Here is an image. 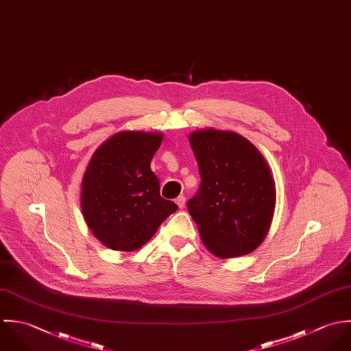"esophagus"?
I'll list each match as a JSON object with an SVG mask.
<instances>
[{"instance_id": "1", "label": "esophagus", "mask_w": 351, "mask_h": 351, "mask_svg": "<svg viewBox=\"0 0 351 351\" xmlns=\"http://www.w3.org/2000/svg\"><path fill=\"white\" fill-rule=\"evenodd\" d=\"M176 204H178V206L180 208V209H183L184 208V204H186V198L183 197V195H180V197H178L176 198V201H175Z\"/></svg>"}]
</instances>
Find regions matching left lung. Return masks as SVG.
<instances>
[{"mask_svg":"<svg viewBox=\"0 0 351 351\" xmlns=\"http://www.w3.org/2000/svg\"><path fill=\"white\" fill-rule=\"evenodd\" d=\"M189 141L202 180L187 209L205 247L225 259L252 252L269 233L276 209V184L265 157L233 132L205 129Z\"/></svg>","mask_w":351,"mask_h":351,"instance_id":"obj_1","label":"left lung"}]
</instances>
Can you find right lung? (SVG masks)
<instances>
[{
  "label": "right lung",
  "instance_id": "right-lung-1",
  "mask_svg": "<svg viewBox=\"0 0 351 351\" xmlns=\"http://www.w3.org/2000/svg\"><path fill=\"white\" fill-rule=\"evenodd\" d=\"M161 141V133H117L96 149L86 167L81 210L93 236L111 250H138L178 210L160 195V182L150 169Z\"/></svg>",
  "mask_w": 351,
  "mask_h": 351
}]
</instances>
